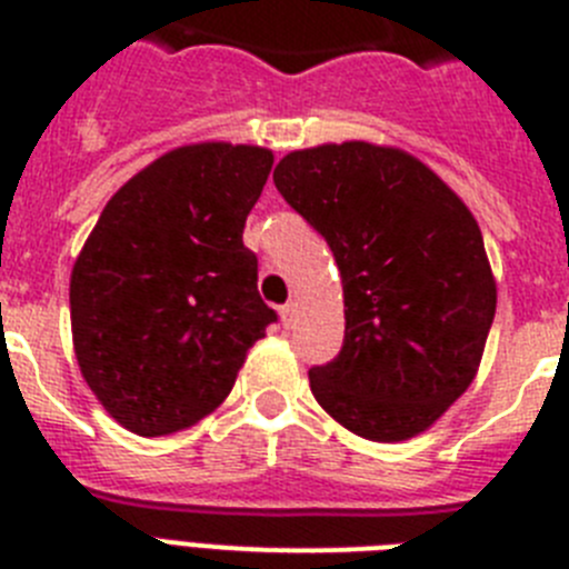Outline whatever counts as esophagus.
I'll list each match as a JSON object with an SVG mask.
<instances>
[{"mask_svg":"<svg viewBox=\"0 0 569 569\" xmlns=\"http://www.w3.org/2000/svg\"><path fill=\"white\" fill-rule=\"evenodd\" d=\"M279 313H281V321H284V328H290V325L296 321V313H299V305H296V301H288Z\"/></svg>","mask_w":569,"mask_h":569,"instance_id":"34e87169","label":"esophagus"}]
</instances>
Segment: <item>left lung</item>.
I'll return each mask as SVG.
<instances>
[{
	"instance_id": "8db88e82",
	"label": "left lung",
	"mask_w": 569,
	"mask_h": 569,
	"mask_svg": "<svg viewBox=\"0 0 569 569\" xmlns=\"http://www.w3.org/2000/svg\"><path fill=\"white\" fill-rule=\"evenodd\" d=\"M279 193L330 244L345 345L310 370L325 413L370 441L425 433L479 373L496 276L479 222L439 173L365 139L290 150Z\"/></svg>"
}]
</instances>
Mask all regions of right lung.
I'll use <instances>...</instances> for the list:
<instances>
[{
  "label": "right lung",
  "mask_w": 569,
  "mask_h": 569,
  "mask_svg": "<svg viewBox=\"0 0 569 569\" xmlns=\"http://www.w3.org/2000/svg\"><path fill=\"white\" fill-rule=\"evenodd\" d=\"M273 168L259 144L173 148L110 196L70 270V333L99 405L136 436L228 399L276 321L241 230Z\"/></svg>",
  "instance_id": "obj_1"
}]
</instances>
